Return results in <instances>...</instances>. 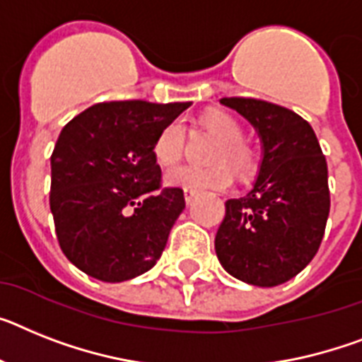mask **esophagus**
Wrapping results in <instances>:
<instances>
[{
  "label": "esophagus",
  "mask_w": 362,
  "mask_h": 362,
  "mask_svg": "<svg viewBox=\"0 0 362 362\" xmlns=\"http://www.w3.org/2000/svg\"><path fill=\"white\" fill-rule=\"evenodd\" d=\"M195 195H197L195 189H184V199H186L187 204H191V202H193Z\"/></svg>",
  "instance_id": "esophagus-1"
}]
</instances>
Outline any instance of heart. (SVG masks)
<instances>
[{"label":"heart","mask_w":362,"mask_h":362,"mask_svg":"<svg viewBox=\"0 0 362 362\" xmlns=\"http://www.w3.org/2000/svg\"><path fill=\"white\" fill-rule=\"evenodd\" d=\"M200 124L208 130L209 134L217 138L221 144L215 148L214 163H228L230 169L241 178H247L254 173L257 163L256 153L243 144V129L235 117L226 112L215 110L202 115ZM184 127L180 121L167 123L153 144L154 162L160 167H173L180 162L182 151H184ZM232 175L226 165H214L208 169L200 167H180L165 176V184L169 187H182V189H224L230 186Z\"/></svg>","instance_id":"1"}]
</instances>
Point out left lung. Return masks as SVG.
<instances>
[{
    "instance_id": "8db88e82",
    "label": "left lung",
    "mask_w": 362,
    "mask_h": 362,
    "mask_svg": "<svg viewBox=\"0 0 362 362\" xmlns=\"http://www.w3.org/2000/svg\"><path fill=\"white\" fill-rule=\"evenodd\" d=\"M221 105L254 127L261 163L247 195L226 200L215 252L233 278L274 287L302 272L320 247L329 215L326 158L311 124L289 108L245 97Z\"/></svg>"
}]
</instances>
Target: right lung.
<instances>
[{"label":"right lung","mask_w":362,"mask_h":362,"mask_svg":"<svg viewBox=\"0 0 362 362\" xmlns=\"http://www.w3.org/2000/svg\"><path fill=\"white\" fill-rule=\"evenodd\" d=\"M191 103H99L73 117L51 154L49 206L73 265L119 284L156 265L178 215L180 187L160 189L158 132Z\"/></svg>","instance_id":"obj_1"}]
</instances>
